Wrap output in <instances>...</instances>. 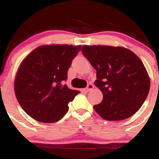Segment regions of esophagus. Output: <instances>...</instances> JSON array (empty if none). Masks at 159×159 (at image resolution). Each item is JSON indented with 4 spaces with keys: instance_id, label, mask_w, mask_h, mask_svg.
<instances>
[{
    "instance_id": "esophagus-1",
    "label": "esophagus",
    "mask_w": 159,
    "mask_h": 159,
    "mask_svg": "<svg viewBox=\"0 0 159 159\" xmlns=\"http://www.w3.org/2000/svg\"><path fill=\"white\" fill-rule=\"evenodd\" d=\"M94 89V85L92 84H88V86L86 87L85 89V91L86 92H90L91 90H92V89Z\"/></svg>"
}]
</instances>
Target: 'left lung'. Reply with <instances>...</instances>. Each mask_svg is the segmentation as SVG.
<instances>
[{"mask_svg":"<svg viewBox=\"0 0 159 159\" xmlns=\"http://www.w3.org/2000/svg\"><path fill=\"white\" fill-rule=\"evenodd\" d=\"M81 52L96 70L95 85L103 94L102 101L93 106L97 113L110 121L136 113L150 89V78L141 59L121 47L84 45Z\"/></svg>","mask_w":159,"mask_h":159,"instance_id":"1","label":"left lung"}]
</instances>
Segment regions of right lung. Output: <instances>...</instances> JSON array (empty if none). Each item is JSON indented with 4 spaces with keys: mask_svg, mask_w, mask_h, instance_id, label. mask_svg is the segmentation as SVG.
Here are the masks:
<instances>
[{
    "mask_svg": "<svg viewBox=\"0 0 159 159\" xmlns=\"http://www.w3.org/2000/svg\"><path fill=\"white\" fill-rule=\"evenodd\" d=\"M81 46H42L31 52L20 65L15 92L23 110L39 122L59 121L68 111V103L80 93L64 81Z\"/></svg>",
    "mask_w": 159,
    "mask_h": 159,
    "instance_id": "1",
    "label": "right lung"
}]
</instances>
